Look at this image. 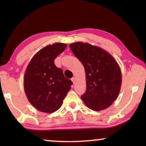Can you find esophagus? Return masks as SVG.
<instances>
[{
    "label": "esophagus",
    "mask_w": 146,
    "mask_h": 146,
    "mask_svg": "<svg viewBox=\"0 0 146 146\" xmlns=\"http://www.w3.org/2000/svg\"><path fill=\"white\" fill-rule=\"evenodd\" d=\"M71 80H72V82H73V84H75V82H76V78H75V77H73V78H72V79H71Z\"/></svg>",
    "instance_id": "34e87169"
}]
</instances>
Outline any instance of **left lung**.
Here are the masks:
<instances>
[{
	"mask_svg": "<svg viewBox=\"0 0 146 146\" xmlns=\"http://www.w3.org/2000/svg\"><path fill=\"white\" fill-rule=\"evenodd\" d=\"M84 67L86 90L81 98L90 109L100 111L116 100L121 84L118 64L104 50L88 43L77 42L69 45Z\"/></svg>",
	"mask_w": 146,
	"mask_h": 146,
	"instance_id": "8db88e82",
	"label": "left lung"
}]
</instances>
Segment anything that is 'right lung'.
Masks as SVG:
<instances>
[{
	"label": "right lung",
	"instance_id": "obj_1",
	"mask_svg": "<svg viewBox=\"0 0 146 146\" xmlns=\"http://www.w3.org/2000/svg\"><path fill=\"white\" fill-rule=\"evenodd\" d=\"M67 45L54 43L39 50L31 59L25 71L24 88L30 103L38 110L53 113L62 104L72 82L56 67L54 60Z\"/></svg>",
	"mask_w": 146,
	"mask_h": 146
}]
</instances>
